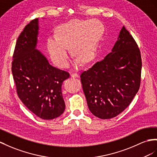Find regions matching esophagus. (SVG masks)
<instances>
[{
    "instance_id": "34e87169",
    "label": "esophagus",
    "mask_w": 157,
    "mask_h": 157,
    "mask_svg": "<svg viewBox=\"0 0 157 157\" xmlns=\"http://www.w3.org/2000/svg\"><path fill=\"white\" fill-rule=\"evenodd\" d=\"M71 77H72V78H78L79 75L78 74H76V73H73V74H71Z\"/></svg>"
}]
</instances>
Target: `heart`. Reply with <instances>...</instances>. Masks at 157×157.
I'll return each instance as SVG.
<instances>
[{"label": "heart", "instance_id": "1", "mask_svg": "<svg viewBox=\"0 0 157 157\" xmlns=\"http://www.w3.org/2000/svg\"><path fill=\"white\" fill-rule=\"evenodd\" d=\"M102 32V25L95 20H73L58 28L56 38L47 40V52L52 62L61 68L69 63L68 48L72 56L78 58L76 65L80 64V60L89 63L97 54Z\"/></svg>", "mask_w": 157, "mask_h": 157}]
</instances>
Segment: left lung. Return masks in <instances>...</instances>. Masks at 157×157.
<instances>
[{"label": "left lung", "instance_id": "1", "mask_svg": "<svg viewBox=\"0 0 157 157\" xmlns=\"http://www.w3.org/2000/svg\"><path fill=\"white\" fill-rule=\"evenodd\" d=\"M141 68L137 44L123 26L111 52L80 75L92 114L107 119L125 109L139 90Z\"/></svg>", "mask_w": 157, "mask_h": 157}]
</instances>
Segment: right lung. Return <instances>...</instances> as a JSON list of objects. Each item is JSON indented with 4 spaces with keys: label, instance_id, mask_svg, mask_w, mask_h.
<instances>
[{
    "label": "right lung",
    "instance_id": "1",
    "mask_svg": "<svg viewBox=\"0 0 157 157\" xmlns=\"http://www.w3.org/2000/svg\"><path fill=\"white\" fill-rule=\"evenodd\" d=\"M38 30V18H35L20 34L13 56L12 73L18 96L25 105L38 117L50 120L65 110L62 85L70 74L51 66L36 50Z\"/></svg>",
    "mask_w": 157,
    "mask_h": 157
}]
</instances>
